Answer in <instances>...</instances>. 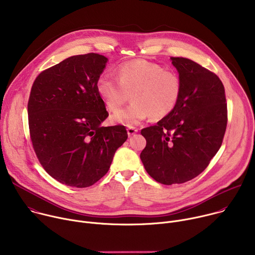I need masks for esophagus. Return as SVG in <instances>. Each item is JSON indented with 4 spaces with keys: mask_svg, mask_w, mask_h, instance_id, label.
<instances>
[{
    "mask_svg": "<svg viewBox=\"0 0 255 255\" xmlns=\"http://www.w3.org/2000/svg\"><path fill=\"white\" fill-rule=\"evenodd\" d=\"M138 132V129L137 128H135V127H128L127 128V133H128V136H132V135H134L135 133H137Z\"/></svg>",
    "mask_w": 255,
    "mask_h": 255,
    "instance_id": "obj_1",
    "label": "esophagus"
}]
</instances>
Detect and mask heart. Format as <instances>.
<instances>
[{
	"instance_id": "b5f03b06",
	"label": "heart",
	"mask_w": 255,
	"mask_h": 255,
	"mask_svg": "<svg viewBox=\"0 0 255 255\" xmlns=\"http://www.w3.org/2000/svg\"><path fill=\"white\" fill-rule=\"evenodd\" d=\"M116 78L101 76L96 84L97 92L106 108L113 113L119 111L131 96L133 102L112 117L113 122L129 127L149 115L153 119L168 116L183 93V82L178 74L147 60L121 64L116 70Z\"/></svg>"
}]
</instances>
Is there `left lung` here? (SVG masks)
I'll return each instance as SVG.
<instances>
[{
  "label": "left lung",
  "instance_id": "1",
  "mask_svg": "<svg viewBox=\"0 0 255 255\" xmlns=\"http://www.w3.org/2000/svg\"><path fill=\"white\" fill-rule=\"evenodd\" d=\"M183 82L174 111L141 134L140 158L162 185L183 184L203 172L220 149L227 126L225 89L214 72L185 57H170Z\"/></svg>",
  "mask_w": 255,
  "mask_h": 255
}]
</instances>
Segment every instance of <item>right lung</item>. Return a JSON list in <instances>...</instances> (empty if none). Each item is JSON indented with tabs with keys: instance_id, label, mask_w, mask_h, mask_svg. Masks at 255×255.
Segmentation results:
<instances>
[{
	"instance_id": "obj_1",
	"label": "right lung",
	"mask_w": 255,
	"mask_h": 255,
	"mask_svg": "<svg viewBox=\"0 0 255 255\" xmlns=\"http://www.w3.org/2000/svg\"><path fill=\"white\" fill-rule=\"evenodd\" d=\"M108 58L70 56L35 79L28 101L34 151L46 172L75 188L93 186L126 141L125 126L102 127L109 116L96 84Z\"/></svg>"
}]
</instances>
